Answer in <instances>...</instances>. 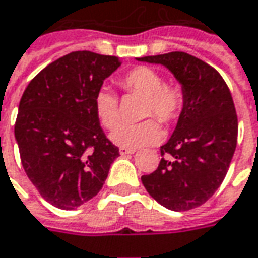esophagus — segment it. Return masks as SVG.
<instances>
[{"mask_svg":"<svg viewBox=\"0 0 258 258\" xmlns=\"http://www.w3.org/2000/svg\"><path fill=\"white\" fill-rule=\"evenodd\" d=\"M136 150H131V148H125V147H121L120 148V154L121 155H128V154H134Z\"/></svg>","mask_w":258,"mask_h":258,"instance_id":"1","label":"esophagus"}]
</instances>
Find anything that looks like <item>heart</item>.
<instances>
[{
    "label": "heart",
    "mask_w": 258,
    "mask_h": 258,
    "mask_svg": "<svg viewBox=\"0 0 258 258\" xmlns=\"http://www.w3.org/2000/svg\"><path fill=\"white\" fill-rule=\"evenodd\" d=\"M118 85L130 94L143 97L141 117L151 119L138 124H124L115 128L121 121L118 99L107 87H101L94 94V111L99 121L108 130H113L111 140L125 148H138L158 143L162 131L158 122L172 124L182 114L186 104V93L178 82H165L158 70L148 66H137L125 72L118 79Z\"/></svg>",
    "instance_id": "obj_1"
}]
</instances>
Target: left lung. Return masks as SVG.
Masks as SVG:
<instances>
[{"mask_svg":"<svg viewBox=\"0 0 258 258\" xmlns=\"http://www.w3.org/2000/svg\"><path fill=\"white\" fill-rule=\"evenodd\" d=\"M138 60L166 66L186 93L176 128L159 148L158 168L141 176L143 185L168 209L198 208L222 185L236 150L239 122L232 93L215 68L185 52Z\"/></svg>","mask_w":258,"mask_h":258,"instance_id":"1","label":"left lung"}]
</instances>
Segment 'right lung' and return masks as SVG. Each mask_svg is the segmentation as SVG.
Wrapping results in <instances>:
<instances>
[{
    "label": "right lung",
    "mask_w": 258,
    "mask_h": 258,
    "mask_svg": "<svg viewBox=\"0 0 258 258\" xmlns=\"http://www.w3.org/2000/svg\"><path fill=\"white\" fill-rule=\"evenodd\" d=\"M118 57L78 50L59 57L26 86L15 121L21 162L41 196L73 210L97 195L120 154L100 127L94 94Z\"/></svg>",
    "instance_id": "obj_1"
}]
</instances>
